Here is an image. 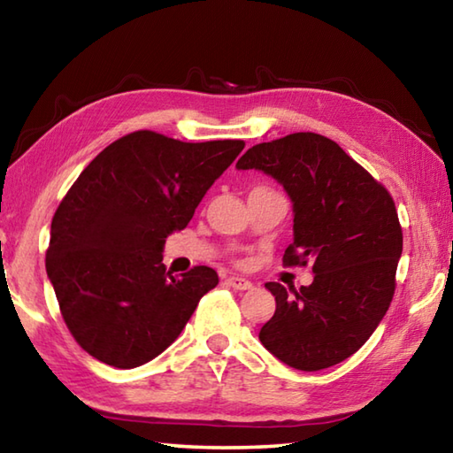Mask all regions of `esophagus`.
Masks as SVG:
<instances>
[{
    "instance_id": "1",
    "label": "esophagus",
    "mask_w": 453,
    "mask_h": 453,
    "mask_svg": "<svg viewBox=\"0 0 453 453\" xmlns=\"http://www.w3.org/2000/svg\"><path fill=\"white\" fill-rule=\"evenodd\" d=\"M227 285L234 287V289H240V291H248L253 287V283L248 281L245 277H227Z\"/></svg>"
}]
</instances>
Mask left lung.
Returning <instances> with one entry per match:
<instances>
[{"label":"left lung","mask_w":453,"mask_h":453,"mask_svg":"<svg viewBox=\"0 0 453 453\" xmlns=\"http://www.w3.org/2000/svg\"><path fill=\"white\" fill-rule=\"evenodd\" d=\"M240 170H261L293 202V243L285 265L312 263L315 279L275 295V312L259 331L271 355L297 370H323L363 347L396 289L402 227L390 192L334 141L295 133L251 146Z\"/></svg>","instance_id":"obj_1"}]
</instances>
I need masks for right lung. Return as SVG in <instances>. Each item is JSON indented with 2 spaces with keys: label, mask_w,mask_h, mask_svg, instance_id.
Returning a JSON list of instances; mask_svg holds the SVG:
<instances>
[{
  "label": "right lung",
  "mask_w": 453,
  "mask_h": 453,
  "mask_svg": "<svg viewBox=\"0 0 453 453\" xmlns=\"http://www.w3.org/2000/svg\"><path fill=\"white\" fill-rule=\"evenodd\" d=\"M243 146L136 130L81 172L53 216L45 267L65 325L90 357L114 368L148 363L218 285L205 265L172 275L162 248Z\"/></svg>",
  "instance_id": "1"
}]
</instances>
